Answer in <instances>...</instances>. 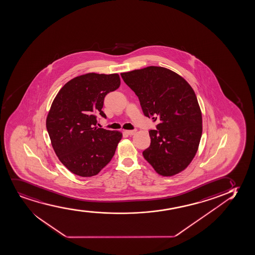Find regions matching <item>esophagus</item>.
<instances>
[{"mask_svg": "<svg viewBox=\"0 0 255 255\" xmlns=\"http://www.w3.org/2000/svg\"><path fill=\"white\" fill-rule=\"evenodd\" d=\"M126 132L128 135H132L135 133L136 130H127Z\"/></svg>", "mask_w": 255, "mask_h": 255, "instance_id": "1", "label": "esophagus"}]
</instances>
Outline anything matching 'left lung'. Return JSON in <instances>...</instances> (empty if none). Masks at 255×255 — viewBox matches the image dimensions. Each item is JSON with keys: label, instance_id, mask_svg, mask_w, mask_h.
<instances>
[{"label": "left lung", "instance_id": "obj_1", "mask_svg": "<svg viewBox=\"0 0 255 255\" xmlns=\"http://www.w3.org/2000/svg\"><path fill=\"white\" fill-rule=\"evenodd\" d=\"M138 97L145 116L158 123L149 130L151 144L143 156L158 174L184 171L197 153L202 137V113L190 84L169 69L158 66L121 73Z\"/></svg>", "mask_w": 255, "mask_h": 255}]
</instances>
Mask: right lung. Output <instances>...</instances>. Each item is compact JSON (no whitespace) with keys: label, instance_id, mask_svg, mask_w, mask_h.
<instances>
[{"label":"right lung","instance_id":"1","mask_svg":"<svg viewBox=\"0 0 255 255\" xmlns=\"http://www.w3.org/2000/svg\"><path fill=\"white\" fill-rule=\"evenodd\" d=\"M121 84L118 74L88 73L62 87L46 118L52 145L62 164L80 177L98 174L113 158L122 132L97 128L107 94Z\"/></svg>","mask_w":255,"mask_h":255}]
</instances>
